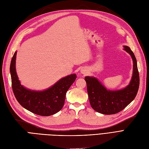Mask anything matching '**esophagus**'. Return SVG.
I'll return each instance as SVG.
<instances>
[{
    "label": "esophagus",
    "mask_w": 149,
    "mask_h": 149,
    "mask_svg": "<svg viewBox=\"0 0 149 149\" xmlns=\"http://www.w3.org/2000/svg\"><path fill=\"white\" fill-rule=\"evenodd\" d=\"M86 73H87L86 71H84V72H83V73H84V74H86Z\"/></svg>",
    "instance_id": "34e87169"
}]
</instances>
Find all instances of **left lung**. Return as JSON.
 <instances>
[{
  "instance_id": "left-lung-1",
  "label": "left lung",
  "mask_w": 149,
  "mask_h": 149,
  "mask_svg": "<svg viewBox=\"0 0 149 149\" xmlns=\"http://www.w3.org/2000/svg\"><path fill=\"white\" fill-rule=\"evenodd\" d=\"M124 49L131 56L134 63L132 78L127 87L119 91H109L96 78L89 76L84 78L90 104L100 113L107 115L118 113L134 100L137 94L140 79L136 58L129 47L125 46Z\"/></svg>"
}]
</instances>
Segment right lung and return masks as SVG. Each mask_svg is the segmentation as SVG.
Segmentation results:
<instances>
[{"instance_id":"obj_1","label":"right lung","mask_w":149,"mask_h":149,"mask_svg":"<svg viewBox=\"0 0 149 149\" xmlns=\"http://www.w3.org/2000/svg\"><path fill=\"white\" fill-rule=\"evenodd\" d=\"M17 52L10 66L12 87L17 101L26 109L42 116H49L60 111L64 106L66 93L76 78L75 74L63 78L52 87L43 91H35L20 84L15 71Z\"/></svg>"}]
</instances>
